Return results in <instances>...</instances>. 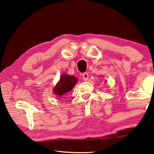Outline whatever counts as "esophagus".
I'll return each instance as SVG.
<instances>
[{
    "instance_id": "34e87169",
    "label": "esophagus",
    "mask_w": 154,
    "mask_h": 154,
    "mask_svg": "<svg viewBox=\"0 0 154 154\" xmlns=\"http://www.w3.org/2000/svg\"><path fill=\"white\" fill-rule=\"evenodd\" d=\"M82 78H83L84 81H88V79H89V74H88V73L85 72V73H82Z\"/></svg>"
}]
</instances>
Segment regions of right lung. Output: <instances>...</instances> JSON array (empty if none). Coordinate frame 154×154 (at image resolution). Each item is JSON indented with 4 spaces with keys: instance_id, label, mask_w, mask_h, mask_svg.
<instances>
[{
    "instance_id": "add662e5",
    "label": "right lung",
    "mask_w": 154,
    "mask_h": 154,
    "mask_svg": "<svg viewBox=\"0 0 154 154\" xmlns=\"http://www.w3.org/2000/svg\"><path fill=\"white\" fill-rule=\"evenodd\" d=\"M77 82V79L73 75L62 74L57 85L54 88L55 94L60 97L70 92Z\"/></svg>"
}]
</instances>
